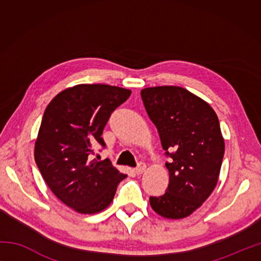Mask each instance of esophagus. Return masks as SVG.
Listing matches in <instances>:
<instances>
[{
  "instance_id": "obj_1",
  "label": "esophagus",
  "mask_w": 261,
  "mask_h": 261,
  "mask_svg": "<svg viewBox=\"0 0 261 261\" xmlns=\"http://www.w3.org/2000/svg\"><path fill=\"white\" fill-rule=\"evenodd\" d=\"M145 170H146V163H145V162H139L138 166L135 168V171H136L137 175L143 174Z\"/></svg>"
}]
</instances>
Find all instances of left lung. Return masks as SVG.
Listing matches in <instances>:
<instances>
[{
  "mask_svg": "<svg viewBox=\"0 0 261 261\" xmlns=\"http://www.w3.org/2000/svg\"><path fill=\"white\" fill-rule=\"evenodd\" d=\"M140 95L171 158L166 163L167 191L149 197V204L163 218L184 219L199 208L218 184L224 154L219 118L206 101L183 87H147Z\"/></svg>",
  "mask_w": 261,
  "mask_h": 261,
  "instance_id": "left-lung-1",
  "label": "left lung"
}]
</instances>
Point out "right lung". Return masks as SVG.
<instances>
[{
	"label": "right lung",
	"instance_id": "obj_1",
	"mask_svg": "<svg viewBox=\"0 0 261 261\" xmlns=\"http://www.w3.org/2000/svg\"><path fill=\"white\" fill-rule=\"evenodd\" d=\"M131 94L105 84H79L60 92L43 114L34 159L51 192L81 214H95L113 201L122 174L108 159L90 161L115 109Z\"/></svg>",
	"mask_w": 261,
	"mask_h": 261
}]
</instances>
